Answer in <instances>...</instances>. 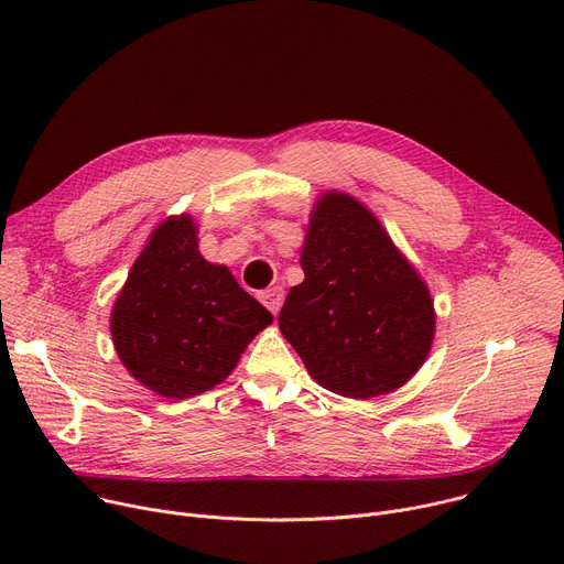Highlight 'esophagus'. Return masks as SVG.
<instances>
[{
  "label": "esophagus",
  "instance_id": "34e87169",
  "mask_svg": "<svg viewBox=\"0 0 564 564\" xmlns=\"http://www.w3.org/2000/svg\"><path fill=\"white\" fill-rule=\"evenodd\" d=\"M260 302L270 308V313H279L281 304H283V288L274 285V288H267L264 292H260Z\"/></svg>",
  "mask_w": 564,
  "mask_h": 564
}]
</instances>
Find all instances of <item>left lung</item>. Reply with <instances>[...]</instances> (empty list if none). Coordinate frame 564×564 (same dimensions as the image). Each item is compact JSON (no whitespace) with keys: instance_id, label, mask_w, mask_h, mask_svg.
I'll list each match as a JSON object with an SVG mask.
<instances>
[{"instance_id":"1","label":"left lung","mask_w":564,"mask_h":564,"mask_svg":"<svg viewBox=\"0 0 564 564\" xmlns=\"http://www.w3.org/2000/svg\"><path fill=\"white\" fill-rule=\"evenodd\" d=\"M304 281L290 288L279 329L322 389L370 400L421 370L434 343L423 276L368 207L324 192L302 245Z\"/></svg>"}]
</instances>
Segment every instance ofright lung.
Wrapping results in <instances>:
<instances>
[{"label": "right lung", "instance_id": "add662e5", "mask_svg": "<svg viewBox=\"0 0 564 564\" xmlns=\"http://www.w3.org/2000/svg\"><path fill=\"white\" fill-rule=\"evenodd\" d=\"M274 322L226 264L198 251L192 215H171L148 235L111 308L109 329L128 372L169 400L221 383L247 345Z\"/></svg>", "mask_w": 564, "mask_h": 564}]
</instances>
